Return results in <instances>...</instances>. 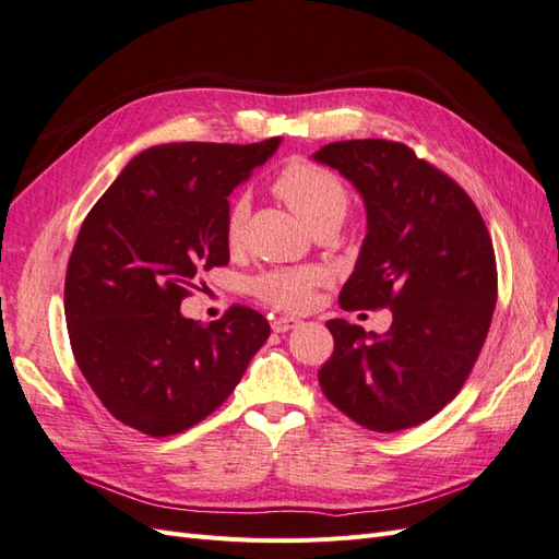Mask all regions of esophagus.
Returning a JSON list of instances; mask_svg holds the SVG:
<instances>
[{"mask_svg":"<svg viewBox=\"0 0 559 559\" xmlns=\"http://www.w3.org/2000/svg\"><path fill=\"white\" fill-rule=\"evenodd\" d=\"M297 325H299V321L293 319V317H281L274 323H271V328H274V333H288V331H293V328H297Z\"/></svg>","mask_w":559,"mask_h":559,"instance_id":"34e87169","label":"esophagus"}]
</instances>
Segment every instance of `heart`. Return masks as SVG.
<instances>
[{
    "instance_id": "obj_1",
    "label": "heart",
    "mask_w": 559,
    "mask_h": 559,
    "mask_svg": "<svg viewBox=\"0 0 559 559\" xmlns=\"http://www.w3.org/2000/svg\"><path fill=\"white\" fill-rule=\"evenodd\" d=\"M274 193L283 198L290 210L307 226L319 228L328 222H342L349 207L347 186L333 169L313 160H297L285 165L274 179ZM248 219V200L236 198L226 210L224 236L231 248L240 246L242 228ZM328 283V274L321 266H293L271 269L250 281V293L262 302L285 309L305 311L317 299V290Z\"/></svg>"
}]
</instances>
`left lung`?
<instances>
[{
  "label": "left lung",
  "instance_id": "left-lung-1",
  "mask_svg": "<svg viewBox=\"0 0 559 559\" xmlns=\"http://www.w3.org/2000/svg\"><path fill=\"white\" fill-rule=\"evenodd\" d=\"M364 195L368 234L340 307L392 309L384 335L331 319L319 384L373 432L416 427L461 392L489 333L498 271L472 198L406 143L335 141L317 151Z\"/></svg>",
  "mask_w": 559,
  "mask_h": 559
}]
</instances>
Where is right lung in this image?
I'll use <instances>...</instances> for the list:
<instances>
[{"label":"right lung","instance_id":"1","mask_svg":"<svg viewBox=\"0 0 559 559\" xmlns=\"http://www.w3.org/2000/svg\"><path fill=\"white\" fill-rule=\"evenodd\" d=\"M260 143H163L139 153L84 217L66 271L75 361L112 418L148 437L205 420L234 392L271 328L234 305L207 325L181 317L205 271L228 264V193L266 163Z\"/></svg>","mask_w":559,"mask_h":559}]
</instances>
